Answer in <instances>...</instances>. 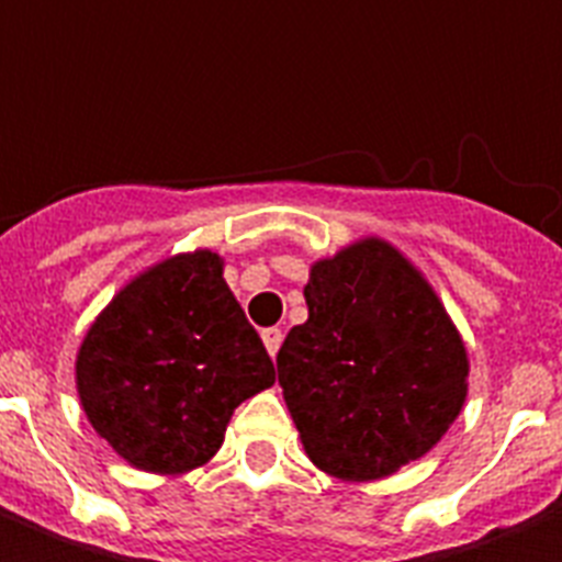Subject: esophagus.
Wrapping results in <instances>:
<instances>
[{"label":"esophagus","instance_id":"34e87169","mask_svg":"<svg viewBox=\"0 0 562 562\" xmlns=\"http://www.w3.org/2000/svg\"><path fill=\"white\" fill-rule=\"evenodd\" d=\"M261 342H265V348H268L270 357H277V351H280V345H282L280 327H265V330H261Z\"/></svg>","mask_w":562,"mask_h":562}]
</instances>
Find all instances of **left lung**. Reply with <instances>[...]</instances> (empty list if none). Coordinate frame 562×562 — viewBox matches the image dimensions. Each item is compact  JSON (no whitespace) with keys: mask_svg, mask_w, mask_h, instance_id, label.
I'll return each instance as SVG.
<instances>
[{"mask_svg":"<svg viewBox=\"0 0 562 562\" xmlns=\"http://www.w3.org/2000/svg\"><path fill=\"white\" fill-rule=\"evenodd\" d=\"M303 297L277 369L306 456L357 482L426 456L468 396V351L429 282L369 238L315 261Z\"/></svg>","mask_w":562,"mask_h":562,"instance_id":"1","label":"left lung"}]
</instances>
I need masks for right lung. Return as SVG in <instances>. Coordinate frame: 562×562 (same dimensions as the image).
<instances>
[{"mask_svg": "<svg viewBox=\"0 0 562 562\" xmlns=\"http://www.w3.org/2000/svg\"><path fill=\"white\" fill-rule=\"evenodd\" d=\"M270 384L273 363L211 249L127 282L77 355V390L94 431L151 473L205 464L232 411Z\"/></svg>", "mask_w": 562, "mask_h": 562, "instance_id": "obj_1", "label": "right lung"}]
</instances>
